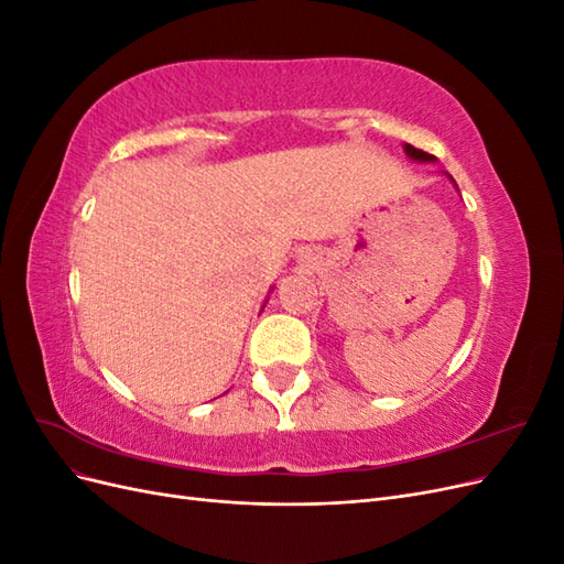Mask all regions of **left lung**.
Masks as SVG:
<instances>
[{
	"instance_id": "left-lung-1",
	"label": "left lung",
	"mask_w": 564,
	"mask_h": 564,
	"mask_svg": "<svg viewBox=\"0 0 564 564\" xmlns=\"http://www.w3.org/2000/svg\"><path fill=\"white\" fill-rule=\"evenodd\" d=\"M404 152H406V158L409 160H414V162H435V158L433 155H429V152H423V150H419V148H414V145H409V143H404ZM445 176L454 183V187L458 191V185H456V181L445 172Z\"/></svg>"
}]
</instances>
